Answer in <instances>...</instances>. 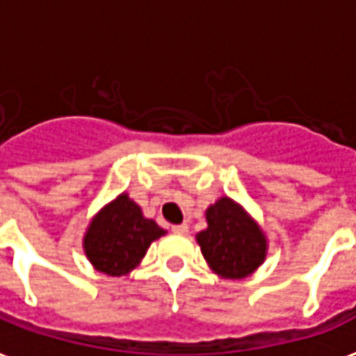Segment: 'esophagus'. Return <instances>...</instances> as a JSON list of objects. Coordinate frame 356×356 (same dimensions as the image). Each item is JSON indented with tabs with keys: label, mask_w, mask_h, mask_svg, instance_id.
Listing matches in <instances>:
<instances>
[{
	"label": "esophagus",
	"mask_w": 356,
	"mask_h": 356,
	"mask_svg": "<svg viewBox=\"0 0 356 356\" xmlns=\"http://www.w3.org/2000/svg\"><path fill=\"white\" fill-rule=\"evenodd\" d=\"M172 231H173V233H177V234H188V225H186V223H181V225H173Z\"/></svg>",
	"instance_id": "34e87169"
}]
</instances>
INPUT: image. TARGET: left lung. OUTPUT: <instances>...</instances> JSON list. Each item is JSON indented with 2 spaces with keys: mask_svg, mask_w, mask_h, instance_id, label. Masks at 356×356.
I'll use <instances>...</instances> for the list:
<instances>
[{
  "mask_svg": "<svg viewBox=\"0 0 356 356\" xmlns=\"http://www.w3.org/2000/svg\"><path fill=\"white\" fill-rule=\"evenodd\" d=\"M209 227L197 234L203 257L218 275L242 279L266 257V238L259 225L233 200L222 197L207 211Z\"/></svg>",
  "mask_w": 356,
  "mask_h": 356,
  "instance_id": "8db88e82",
  "label": "left lung"
}]
</instances>
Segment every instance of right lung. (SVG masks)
<instances>
[{"mask_svg":"<svg viewBox=\"0 0 356 356\" xmlns=\"http://www.w3.org/2000/svg\"><path fill=\"white\" fill-rule=\"evenodd\" d=\"M162 234L164 229L153 220H145L140 207L127 194H122L90 223L85 236L86 257L97 271L125 275L144 259L151 242Z\"/></svg>","mask_w":356,"mask_h":356,"instance_id":"obj_1","label":"right lung"}]
</instances>
